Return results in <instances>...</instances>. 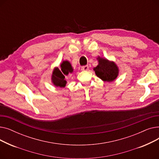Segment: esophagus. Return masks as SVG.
Masks as SVG:
<instances>
[{
    "label": "esophagus",
    "instance_id": "obj_1",
    "mask_svg": "<svg viewBox=\"0 0 159 159\" xmlns=\"http://www.w3.org/2000/svg\"><path fill=\"white\" fill-rule=\"evenodd\" d=\"M89 70V67L88 66H84L81 68L82 71H88Z\"/></svg>",
    "mask_w": 159,
    "mask_h": 159
}]
</instances>
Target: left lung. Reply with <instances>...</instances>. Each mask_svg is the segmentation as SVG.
<instances>
[{
	"instance_id": "left-lung-1",
	"label": "left lung",
	"mask_w": 159,
	"mask_h": 159,
	"mask_svg": "<svg viewBox=\"0 0 159 159\" xmlns=\"http://www.w3.org/2000/svg\"><path fill=\"white\" fill-rule=\"evenodd\" d=\"M98 64L93 68L98 77L106 82H112L118 76V67L113 62L106 58L98 57Z\"/></svg>"
}]
</instances>
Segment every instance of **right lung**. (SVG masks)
<instances>
[{
	"label": "right lung",
	"mask_w": 159,
	"mask_h": 159,
	"mask_svg": "<svg viewBox=\"0 0 159 159\" xmlns=\"http://www.w3.org/2000/svg\"><path fill=\"white\" fill-rule=\"evenodd\" d=\"M61 70L58 68L54 69L52 73V80L55 86L64 88L66 84L65 76H67L70 73H72L73 69L71 64L67 61H63L61 64Z\"/></svg>",
	"instance_id": "1"
}]
</instances>
